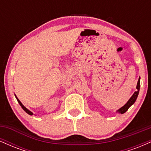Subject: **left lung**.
<instances>
[{"label": "left lung", "instance_id": "obj_1", "mask_svg": "<svg viewBox=\"0 0 151 151\" xmlns=\"http://www.w3.org/2000/svg\"><path fill=\"white\" fill-rule=\"evenodd\" d=\"M140 78L138 79V83H137V86H136V91H135L134 93L131 96V97L129 99V100L126 102V104L124 106H123L121 108H120L119 109H118L116 111V113H119V114H124L125 112L127 111L128 109H129L130 106H131L133 104L135 103V101H136L137 97H138V93H139V90H140Z\"/></svg>", "mask_w": 151, "mask_h": 151}]
</instances>
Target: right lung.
I'll list each match as a JSON object with an SVG mask.
<instances>
[{
    "instance_id": "obj_1",
    "label": "right lung",
    "mask_w": 151,
    "mask_h": 151,
    "mask_svg": "<svg viewBox=\"0 0 151 151\" xmlns=\"http://www.w3.org/2000/svg\"><path fill=\"white\" fill-rule=\"evenodd\" d=\"M15 98H16L17 101H18L19 104H20V106H21V107H22V109H23V110H24V111H25L26 112V113H27V114H29V115H31V116H32V114H33V113H32V111H30V110H28V109H27V108H26V107L25 106H24L23 104H22L21 103V101H20V100H19V99H18V97H17V96H16V95H15Z\"/></svg>"
}]
</instances>
